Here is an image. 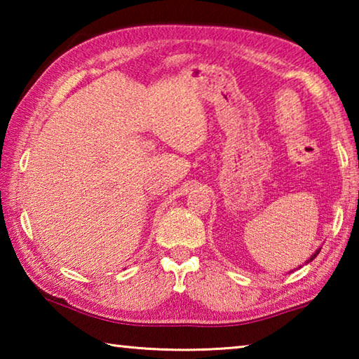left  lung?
I'll return each instance as SVG.
<instances>
[{
  "label": "left lung",
  "instance_id": "left-lung-1",
  "mask_svg": "<svg viewBox=\"0 0 359 359\" xmlns=\"http://www.w3.org/2000/svg\"><path fill=\"white\" fill-rule=\"evenodd\" d=\"M320 250H321V248H318V250H317V252H315V253H313V255H312V257H311V259H309V261H312V259H313V258H315V257H317V255H318V253H320ZM309 261H307V263H309Z\"/></svg>",
  "mask_w": 359,
  "mask_h": 359
}]
</instances>
